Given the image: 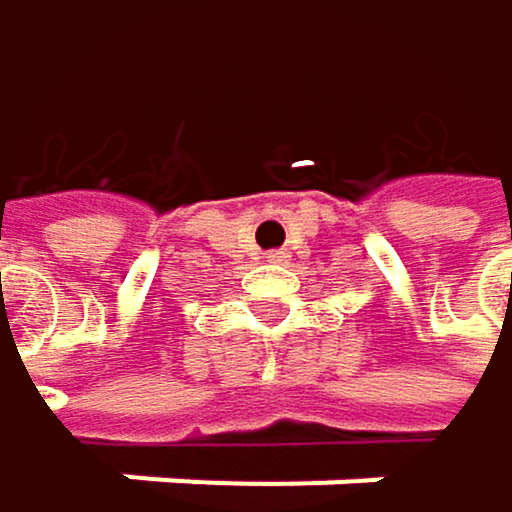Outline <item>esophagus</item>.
I'll return each mask as SVG.
<instances>
[{
  "label": "esophagus",
  "instance_id": "esophagus-1",
  "mask_svg": "<svg viewBox=\"0 0 512 512\" xmlns=\"http://www.w3.org/2000/svg\"><path fill=\"white\" fill-rule=\"evenodd\" d=\"M265 262H274V265H277V262H287V253H284V250H268V253H265Z\"/></svg>",
  "mask_w": 512,
  "mask_h": 512
}]
</instances>
